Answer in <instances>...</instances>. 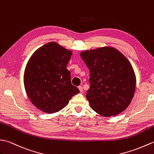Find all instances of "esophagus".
Segmentation results:
<instances>
[{
	"mask_svg": "<svg viewBox=\"0 0 154 154\" xmlns=\"http://www.w3.org/2000/svg\"><path fill=\"white\" fill-rule=\"evenodd\" d=\"M78 89H79V90H80V92H82L83 91V88H82V86H79L78 87Z\"/></svg>",
	"mask_w": 154,
	"mask_h": 154,
	"instance_id": "34e87169",
	"label": "esophagus"
}]
</instances>
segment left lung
<instances>
[{
    "label": "left lung",
    "mask_w": 154,
    "mask_h": 154,
    "mask_svg": "<svg viewBox=\"0 0 154 154\" xmlns=\"http://www.w3.org/2000/svg\"><path fill=\"white\" fill-rule=\"evenodd\" d=\"M80 55L90 70V87L86 97L91 108L107 117L125 111L134 97L136 83L128 60L110 47L85 51Z\"/></svg>",
    "instance_id": "obj_1"
}]
</instances>
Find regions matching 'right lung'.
<instances>
[{
  "label": "right lung",
  "instance_id": "1",
  "mask_svg": "<svg viewBox=\"0 0 154 154\" xmlns=\"http://www.w3.org/2000/svg\"><path fill=\"white\" fill-rule=\"evenodd\" d=\"M72 54L57 43L49 42L37 49L27 63L25 90L31 102L42 111H59L80 92L72 84L66 68Z\"/></svg>",
  "mask_w": 154,
  "mask_h": 154
}]
</instances>
